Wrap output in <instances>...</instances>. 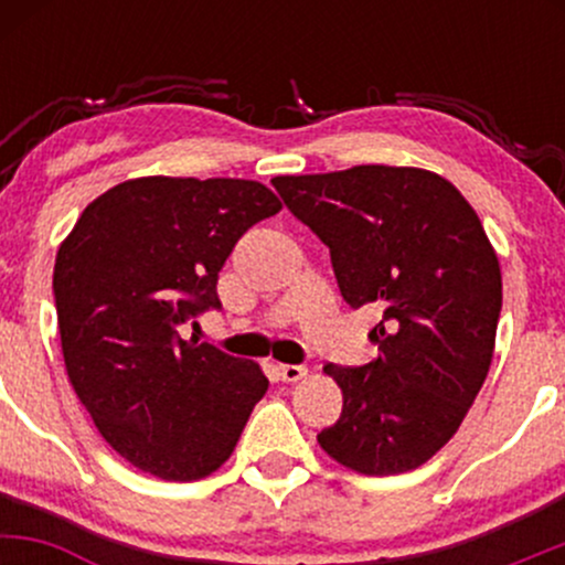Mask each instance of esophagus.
I'll return each mask as SVG.
<instances>
[{
	"instance_id": "34e87169",
	"label": "esophagus",
	"mask_w": 565,
	"mask_h": 565,
	"mask_svg": "<svg viewBox=\"0 0 565 565\" xmlns=\"http://www.w3.org/2000/svg\"><path fill=\"white\" fill-rule=\"evenodd\" d=\"M278 377H281L284 382H300L308 377V369L295 366V364H281L278 366Z\"/></svg>"
}]
</instances>
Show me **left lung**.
Wrapping results in <instances>:
<instances>
[{"label": "left lung", "instance_id": "8db88e82", "mask_svg": "<svg viewBox=\"0 0 565 565\" xmlns=\"http://www.w3.org/2000/svg\"><path fill=\"white\" fill-rule=\"evenodd\" d=\"M332 255L350 308L382 305L366 366L327 364L342 414L319 446L361 476L417 470L444 449L494 359L502 270L481 220L449 180L359 164L270 180Z\"/></svg>", "mask_w": 565, "mask_h": 565}]
</instances>
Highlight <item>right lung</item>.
<instances>
[{
    "instance_id": "obj_1",
    "label": "right lung",
    "mask_w": 565,
    "mask_h": 565,
    "mask_svg": "<svg viewBox=\"0 0 565 565\" xmlns=\"http://www.w3.org/2000/svg\"><path fill=\"white\" fill-rule=\"evenodd\" d=\"M278 212L257 180L151 174L89 201L57 246L68 382L106 444L148 476L188 483L223 468L268 391L260 364L178 327L220 308L233 244Z\"/></svg>"
}]
</instances>
